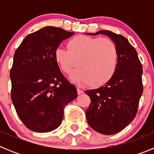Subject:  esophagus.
<instances>
[{
	"mask_svg": "<svg viewBox=\"0 0 154 154\" xmlns=\"http://www.w3.org/2000/svg\"><path fill=\"white\" fill-rule=\"evenodd\" d=\"M77 92H78V95H81V94L83 93V91L80 89H77Z\"/></svg>",
	"mask_w": 154,
	"mask_h": 154,
	"instance_id": "34e87169",
	"label": "esophagus"
}]
</instances>
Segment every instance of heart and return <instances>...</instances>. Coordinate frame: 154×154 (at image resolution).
<instances>
[{"mask_svg": "<svg viewBox=\"0 0 154 154\" xmlns=\"http://www.w3.org/2000/svg\"><path fill=\"white\" fill-rule=\"evenodd\" d=\"M67 50L58 48L54 53L58 67L70 74L75 83H87L92 88L107 83L115 75L119 62V51L111 39L100 37L78 35L69 39Z\"/></svg>", "mask_w": 154, "mask_h": 154, "instance_id": "1", "label": "heart"}]
</instances>
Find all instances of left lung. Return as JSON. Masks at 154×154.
<instances>
[{"instance_id":"obj_1","label":"left lung","mask_w":154,"mask_h":154,"mask_svg":"<svg viewBox=\"0 0 154 154\" xmlns=\"http://www.w3.org/2000/svg\"><path fill=\"white\" fill-rule=\"evenodd\" d=\"M112 39L119 51L117 69L111 80L96 89L85 91L91 103L85 111L87 122L98 133L112 135L123 130L137 115L143 93V66L137 52L123 35L110 31L96 33Z\"/></svg>"}]
</instances>
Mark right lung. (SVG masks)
Returning <instances> with one entry per match:
<instances>
[{"mask_svg":"<svg viewBox=\"0 0 154 154\" xmlns=\"http://www.w3.org/2000/svg\"><path fill=\"white\" fill-rule=\"evenodd\" d=\"M74 32L49 26L25 37L14 55L10 72L11 100L29 130L47 133L62 123L64 108L77 90L61 72L54 53Z\"/></svg>","mask_w":154,"mask_h":154,"instance_id":"add662e5","label":"right lung"}]
</instances>
